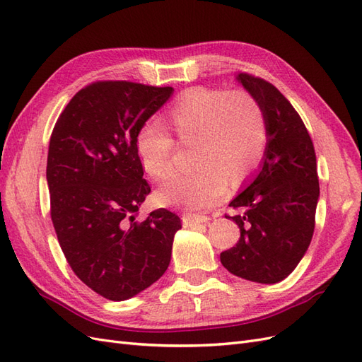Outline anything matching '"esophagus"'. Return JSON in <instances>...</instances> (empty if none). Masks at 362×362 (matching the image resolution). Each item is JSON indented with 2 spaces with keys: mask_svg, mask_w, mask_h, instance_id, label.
Returning <instances> with one entry per match:
<instances>
[{
  "mask_svg": "<svg viewBox=\"0 0 362 362\" xmlns=\"http://www.w3.org/2000/svg\"><path fill=\"white\" fill-rule=\"evenodd\" d=\"M208 220H209L208 216L195 215V214H183V216H182V223L185 227H195V226L206 223Z\"/></svg>",
  "mask_w": 362,
  "mask_h": 362,
  "instance_id": "34e87169",
  "label": "esophagus"
}]
</instances>
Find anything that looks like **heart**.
Wrapping results in <instances>:
<instances>
[{
  "label": "heart",
  "mask_w": 362,
  "mask_h": 362,
  "mask_svg": "<svg viewBox=\"0 0 362 362\" xmlns=\"http://www.w3.org/2000/svg\"><path fill=\"white\" fill-rule=\"evenodd\" d=\"M163 126L147 122L138 130L135 147L151 179L173 171L175 144L192 146V171L175 174L156 192L163 206L206 211L218 203L227 183L238 187L259 167L267 150L268 122L262 105L245 89L195 86L162 115Z\"/></svg>",
  "instance_id": "obj_1"
}]
</instances>
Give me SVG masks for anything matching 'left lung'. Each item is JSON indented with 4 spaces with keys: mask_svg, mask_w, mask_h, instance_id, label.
I'll list each match as a JSON object with an SVG mask.
<instances>
[{
    "mask_svg": "<svg viewBox=\"0 0 362 362\" xmlns=\"http://www.w3.org/2000/svg\"><path fill=\"white\" fill-rule=\"evenodd\" d=\"M236 78L262 105L268 142L259 173L229 204L243 209L241 215H226L238 224L241 236L220 259L235 276L276 284L293 273L313 240L320 195L315 150L281 90L247 72Z\"/></svg>",
    "mask_w": 362,
    "mask_h": 362,
    "instance_id": "left-lung-1",
    "label": "left lung"
}]
</instances>
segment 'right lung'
I'll return each mask as SVG.
<instances>
[{
    "mask_svg": "<svg viewBox=\"0 0 362 362\" xmlns=\"http://www.w3.org/2000/svg\"><path fill=\"white\" fill-rule=\"evenodd\" d=\"M173 92L95 81L71 98L51 133L47 182L59 244L80 281L109 300H127L167 272L182 227L163 208L135 220L151 191L136 133Z\"/></svg>",
    "mask_w": 362,
    "mask_h": 362,
    "instance_id": "1",
    "label": "right lung"
}]
</instances>
